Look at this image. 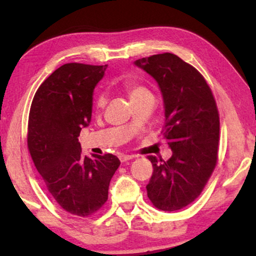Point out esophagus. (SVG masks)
Wrapping results in <instances>:
<instances>
[{
	"instance_id": "esophagus-1",
	"label": "esophagus",
	"mask_w": 256,
	"mask_h": 256,
	"mask_svg": "<svg viewBox=\"0 0 256 256\" xmlns=\"http://www.w3.org/2000/svg\"><path fill=\"white\" fill-rule=\"evenodd\" d=\"M133 158H136V156L134 154H120V160L122 162H128V160H131Z\"/></svg>"
}]
</instances>
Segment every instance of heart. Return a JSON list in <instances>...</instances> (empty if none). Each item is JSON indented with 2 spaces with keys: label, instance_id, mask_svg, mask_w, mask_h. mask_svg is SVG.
I'll return each mask as SVG.
<instances>
[{
  "label": "heart",
  "instance_id": "obj_1",
  "mask_svg": "<svg viewBox=\"0 0 256 256\" xmlns=\"http://www.w3.org/2000/svg\"><path fill=\"white\" fill-rule=\"evenodd\" d=\"M124 88L128 94V97L131 99V102L136 100V99L146 97V96H152L144 86L134 84V82H126V84H124ZM104 105H105V97L99 96L97 99V106L102 107Z\"/></svg>",
  "mask_w": 256,
  "mask_h": 256
}]
</instances>
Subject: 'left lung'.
Returning a JSON list of instances; mask_svg holds the SVG:
<instances>
[{
  "label": "left lung",
  "instance_id": "8db88e82",
  "mask_svg": "<svg viewBox=\"0 0 256 256\" xmlns=\"http://www.w3.org/2000/svg\"><path fill=\"white\" fill-rule=\"evenodd\" d=\"M134 66L157 81L166 122L162 133L172 151L166 162L148 156L154 172L146 193L158 209L180 210L200 196L216 164L220 123L216 100L201 73L175 54L144 58Z\"/></svg>",
  "mask_w": 256,
  "mask_h": 256
}]
</instances>
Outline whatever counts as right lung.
I'll return each instance as SVG.
<instances>
[{
    "label": "right lung",
    "instance_id": "add662e5",
    "mask_svg": "<svg viewBox=\"0 0 256 256\" xmlns=\"http://www.w3.org/2000/svg\"><path fill=\"white\" fill-rule=\"evenodd\" d=\"M106 68L64 64L40 84L30 107L27 142L34 166L58 206L79 216L105 204L120 164L112 154L84 157L78 138L92 120L94 90Z\"/></svg>",
    "mask_w": 256,
    "mask_h": 256
}]
</instances>
